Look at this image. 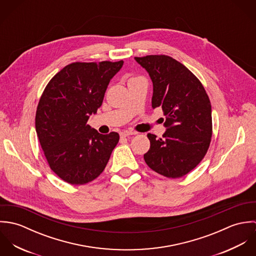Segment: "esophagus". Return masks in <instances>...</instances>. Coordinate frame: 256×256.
<instances>
[{
    "label": "esophagus",
    "instance_id": "obj_1",
    "mask_svg": "<svg viewBox=\"0 0 256 256\" xmlns=\"http://www.w3.org/2000/svg\"><path fill=\"white\" fill-rule=\"evenodd\" d=\"M136 132H132V131H123L120 133V137H128L130 135H136Z\"/></svg>",
    "mask_w": 256,
    "mask_h": 256
}]
</instances>
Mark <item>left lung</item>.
<instances>
[{
    "label": "left lung",
    "instance_id": "1",
    "mask_svg": "<svg viewBox=\"0 0 256 256\" xmlns=\"http://www.w3.org/2000/svg\"><path fill=\"white\" fill-rule=\"evenodd\" d=\"M152 82V108H162L166 128L162 138L148 133L144 160L154 172L178 178L205 156L212 137V108L201 82L166 55L135 57Z\"/></svg>",
    "mask_w": 256,
    "mask_h": 256
}]
</instances>
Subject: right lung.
<instances>
[{
    "label": "right lung",
    "instance_id": "1",
    "mask_svg": "<svg viewBox=\"0 0 256 256\" xmlns=\"http://www.w3.org/2000/svg\"><path fill=\"white\" fill-rule=\"evenodd\" d=\"M123 61L76 62L56 74L37 106L36 129L50 168L64 182L80 185L106 168L119 134H100L86 124L102 106L110 80Z\"/></svg>",
    "mask_w": 256,
    "mask_h": 256
}]
</instances>
